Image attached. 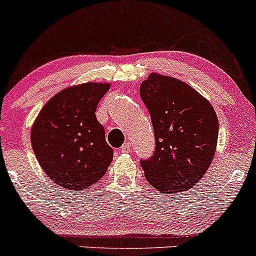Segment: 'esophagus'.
<instances>
[{"label": "esophagus", "instance_id": "obj_1", "mask_svg": "<svg viewBox=\"0 0 256 256\" xmlns=\"http://www.w3.org/2000/svg\"><path fill=\"white\" fill-rule=\"evenodd\" d=\"M120 152H122V153H130V152H131V143H128V142L124 143V144L122 146V148H120Z\"/></svg>", "mask_w": 256, "mask_h": 256}]
</instances>
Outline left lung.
Returning a JSON list of instances; mask_svg holds the SVG:
<instances>
[{
  "mask_svg": "<svg viewBox=\"0 0 256 256\" xmlns=\"http://www.w3.org/2000/svg\"><path fill=\"white\" fill-rule=\"evenodd\" d=\"M140 94L156 136L153 156L141 160L146 178L160 194L190 190L214 158L218 134L214 108L184 81L156 72L141 84Z\"/></svg>",
  "mask_w": 256,
  "mask_h": 256,
  "instance_id": "left-lung-1",
  "label": "left lung"
}]
</instances>
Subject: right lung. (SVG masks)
<instances>
[{"label": "right lung", "mask_w": 256, "mask_h": 256, "mask_svg": "<svg viewBox=\"0 0 256 256\" xmlns=\"http://www.w3.org/2000/svg\"><path fill=\"white\" fill-rule=\"evenodd\" d=\"M109 87V84L86 82L64 88L36 118L32 128L34 153L58 186L85 190L108 170L114 152L94 113Z\"/></svg>", "instance_id": "right-lung-1"}]
</instances>
